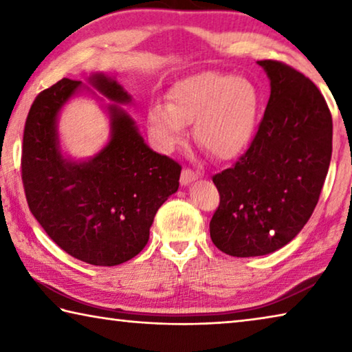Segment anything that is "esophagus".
<instances>
[{"mask_svg":"<svg viewBox=\"0 0 352 352\" xmlns=\"http://www.w3.org/2000/svg\"><path fill=\"white\" fill-rule=\"evenodd\" d=\"M199 178V174L197 172L190 170V169H183L182 170V177H180V183L183 184V186H188V184H190L192 182H195Z\"/></svg>","mask_w":352,"mask_h":352,"instance_id":"1","label":"esophagus"}]
</instances>
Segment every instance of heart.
Here are the masks:
<instances>
[{
  "mask_svg": "<svg viewBox=\"0 0 352 352\" xmlns=\"http://www.w3.org/2000/svg\"><path fill=\"white\" fill-rule=\"evenodd\" d=\"M259 115V91L247 77L204 71L177 82L169 104L157 102L147 111L155 141L172 151L188 138L195 124V140L217 160H231L250 144Z\"/></svg>",
  "mask_w": 352,
  "mask_h": 352,
  "instance_id": "heart-1",
  "label": "heart"
}]
</instances>
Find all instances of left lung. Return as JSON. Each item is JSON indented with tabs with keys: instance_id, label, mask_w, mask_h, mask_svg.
Listing matches in <instances>:
<instances>
[{
	"instance_id": "1",
	"label": "left lung",
	"mask_w": 352,
	"mask_h": 352,
	"mask_svg": "<svg viewBox=\"0 0 352 352\" xmlns=\"http://www.w3.org/2000/svg\"><path fill=\"white\" fill-rule=\"evenodd\" d=\"M258 65L270 79L264 118L239 162L212 177L220 204L211 239L236 258L273 253L300 233L332 155V116L315 83L281 62Z\"/></svg>"
}]
</instances>
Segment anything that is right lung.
I'll list each match as a JSON object with an SVG mask.
<instances>
[{"label":"right lung","instance_id":"obj_1","mask_svg":"<svg viewBox=\"0 0 352 352\" xmlns=\"http://www.w3.org/2000/svg\"><path fill=\"white\" fill-rule=\"evenodd\" d=\"M88 83L111 100L105 105L109 142L88 160L63 157L58 113L87 87L80 80H58L29 110L21 178L29 210L58 247L87 264L111 267L146 247L158 208L177 192L182 166L146 144L121 107L132 96L115 74L94 73Z\"/></svg>","mask_w":352,"mask_h":352}]
</instances>
